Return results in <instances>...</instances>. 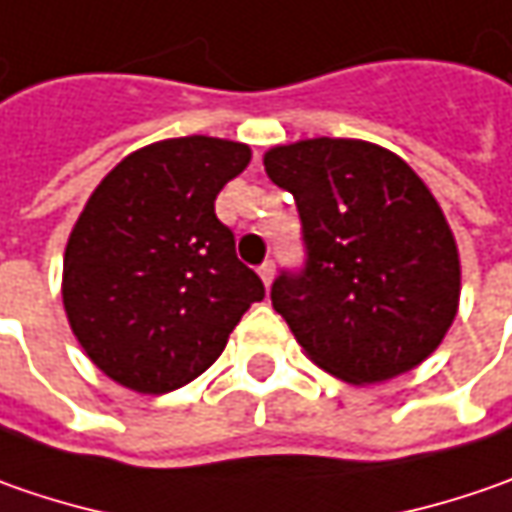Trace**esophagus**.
Returning a JSON list of instances; mask_svg holds the SVG:
<instances>
[{
    "instance_id": "esophagus-1",
    "label": "esophagus",
    "mask_w": 512,
    "mask_h": 512,
    "mask_svg": "<svg viewBox=\"0 0 512 512\" xmlns=\"http://www.w3.org/2000/svg\"><path fill=\"white\" fill-rule=\"evenodd\" d=\"M273 273H276V265H273L270 259L259 265V276H262V282H265L267 287H270V282H273Z\"/></svg>"
}]
</instances>
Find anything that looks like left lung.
I'll use <instances>...</instances> for the list:
<instances>
[{"mask_svg":"<svg viewBox=\"0 0 512 512\" xmlns=\"http://www.w3.org/2000/svg\"><path fill=\"white\" fill-rule=\"evenodd\" d=\"M293 193L305 267L270 287L296 342L322 370L376 384L422 364L459 310V250L413 168L362 139H305L265 153Z\"/></svg>","mask_w":512,"mask_h":512,"instance_id":"obj_1","label":"left lung"}]
</instances>
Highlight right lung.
<instances>
[{"label":"right lung","instance_id":"1","mask_svg":"<svg viewBox=\"0 0 512 512\" xmlns=\"http://www.w3.org/2000/svg\"><path fill=\"white\" fill-rule=\"evenodd\" d=\"M247 162L242 142L165 139L125 156L90 193L65 247L62 302L113 382L153 396L185 387L265 299L213 207Z\"/></svg>","mask_w":512,"mask_h":512}]
</instances>
